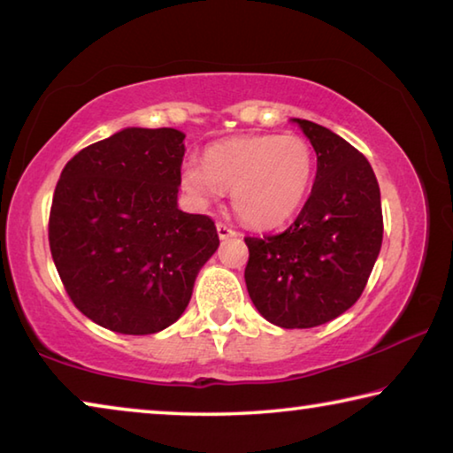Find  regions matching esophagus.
Wrapping results in <instances>:
<instances>
[{"instance_id": "34e87169", "label": "esophagus", "mask_w": 453, "mask_h": 453, "mask_svg": "<svg viewBox=\"0 0 453 453\" xmlns=\"http://www.w3.org/2000/svg\"><path fill=\"white\" fill-rule=\"evenodd\" d=\"M216 227H218V235H219V240H227V237H234V235H237L235 229H234L232 226L224 224V221H218Z\"/></svg>"}]
</instances>
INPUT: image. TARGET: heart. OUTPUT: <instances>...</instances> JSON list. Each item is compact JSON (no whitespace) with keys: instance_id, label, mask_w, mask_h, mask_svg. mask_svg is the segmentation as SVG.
<instances>
[{"instance_id":"heart-1","label":"heart","mask_w":453,"mask_h":453,"mask_svg":"<svg viewBox=\"0 0 453 453\" xmlns=\"http://www.w3.org/2000/svg\"><path fill=\"white\" fill-rule=\"evenodd\" d=\"M313 178L311 145L300 135H257L213 145L191 159L181 183L199 202L232 191L237 216L254 227L286 224L302 208Z\"/></svg>"}]
</instances>
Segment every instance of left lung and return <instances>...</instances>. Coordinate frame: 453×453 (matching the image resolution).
<instances>
[{"label":"left lung","instance_id":"8db88e82","mask_svg":"<svg viewBox=\"0 0 453 453\" xmlns=\"http://www.w3.org/2000/svg\"><path fill=\"white\" fill-rule=\"evenodd\" d=\"M294 121L316 150V181L286 232L245 237V286L267 321L303 329L359 300L380 254L383 218L378 180L362 153L324 126Z\"/></svg>","mask_w":453,"mask_h":453}]
</instances>
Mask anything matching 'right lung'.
I'll list each match as a JSON object with an SVG mask.
<instances>
[{
    "label": "right lung",
    "instance_id": "obj_1",
    "mask_svg": "<svg viewBox=\"0 0 453 453\" xmlns=\"http://www.w3.org/2000/svg\"><path fill=\"white\" fill-rule=\"evenodd\" d=\"M183 135L126 127L65 164L53 191L50 250L83 316L118 334L162 332L188 308L218 250L211 218L178 208Z\"/></svg>",
    "mask_w": 453,
    "mask_h": 453
}]
</instances>
